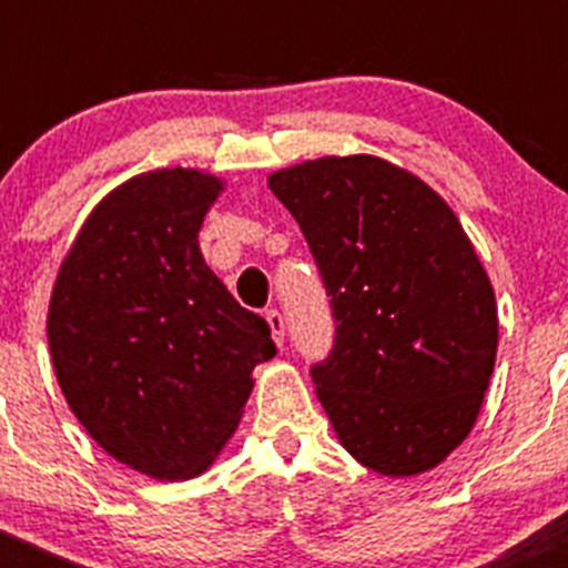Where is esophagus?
<instances>
[{"instance_id": "obj_1", "label": "esophagus", "mask_w": 568, "mask_h": 568, "mask_svg": "<svg viewBox=\"0 0 568 568\" xmlns=\"http://www.w3.org/2000/svg\"><path fill=\"white\" fill-rule=\"evenodd\" d=\"M266 324H268V329H272L274 346H283V337H285L283 316H280L277 311H266Z\"/></svg>"}]
</instances>
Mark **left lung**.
<instances>
[{
    "label": "left lung",
    "mask_w": 568,
    "mask_h": 568,
    "mask_svg": "<svg viewBox=\"0 0 568 568\" xmlns=\"http://www.w3.org/2000/svg\"><path fill=\"white\" fill-rule=\"evenodd\" d=\"M337 321L313 368L343 448L387 478L434 469L473 432L497 357L491 280L448 203L368 153L268 175Z\"/></svg>",
    "instance_id": "left-lung-1"
}]
</instances>
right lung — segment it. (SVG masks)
Returning <instances> with one entry per match:
<instances>
[{"label": "right lung", "instance_id": "right-lung-1", "mask_svg": "<svg viewBox=\"0 0 568 568\" xmlns=\"http://www.w3.org/2000/svg\"><path fill=\"white\" fill-rule=\"evenodd\" d=\"M222 192L194 168L129 178L90 211L51 288L45 335L68 406L114 462L156 480L214 464L252 371L277 352L200 252Z\"/></svg>", "mask_w": 568, "mask_h": 568}]
</instances>
